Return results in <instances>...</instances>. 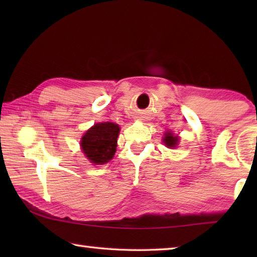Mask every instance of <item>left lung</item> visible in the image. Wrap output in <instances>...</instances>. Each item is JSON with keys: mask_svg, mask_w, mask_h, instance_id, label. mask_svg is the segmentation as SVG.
I'll list each match as a JSON object with an SVG mask.
<instances>
[{"mask_svg": "<svg viewBox=\"0 0 257 257\" xmlns=\"http://www.w3.org/2000/svg\"><path fill=\"white\" fill-rule=\"evenodd\" d=\"M178 142H179V137L175 136L172 133H165L163 137V143L165 146L169 147V149H175L178 145Z\"/></svg>", "mask_w": 257, "mask_h": 257, "instance_id": "left-lung-1", "label": "left lung"}]
</instances>
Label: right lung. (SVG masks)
<instances>
[{
	"label": "right lung",
	"instance_id": "obj_1",
	"mask_svg": "<svg viewBox=\"0 0 257 257\" xmlns=\"http://www.w3.org/2000/svg\"><path fill=\"white\" fill-rule=\"evenodd\" d=\"M120 133L119 124L113 122L95 123L87 130L80 141L82 153L93 164H105L116 151Z\"/></svg>",
	"mask_w": 257,
	"mask_h": 257
}]
</instances>
